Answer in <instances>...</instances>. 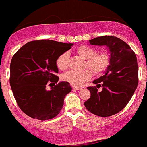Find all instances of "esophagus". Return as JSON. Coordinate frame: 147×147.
Masks as SVG:
<instances>
[{"instance_id": "1", "label": "esophagus", "mask_w": 147, "mask_h": 147, "mask_svg": "<svg viewBox=\"0 0 147 147\" xmlns=\"http://www.w3.org/2000/svg\"><path fill=\"white\" fill-rule=\"evenodd\" d=\"M73 89H74V90H81V87H78V86H73Z\"/></svg>"}]
</instances>
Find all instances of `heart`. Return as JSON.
Here are the masks:
<instances>
[{"instance_id": "1", "label": "heart", "mask_w": 147, "mask_h": 147, "mask_svg": "<svg viewBox=\"0 0 147 147\" xmlns=\"http://www.w3.org/2000/svg\"><path fill=\"white\" fill-rule=\"evenodd\" d=\"M76 53L84 59H86V67H89L96 74H100L105 71L111 62V55L109 52L102 51L96 53V50L94 48L87 45H81L77 47ZM56 63L59 70H66L68 68L67 53H63L61 54L56 59ZM91 70L90 69H86L81 71H69L62 76V78L63 81L74 86H78L91 79L93 75Z\"/></svg>"}]
</instances>
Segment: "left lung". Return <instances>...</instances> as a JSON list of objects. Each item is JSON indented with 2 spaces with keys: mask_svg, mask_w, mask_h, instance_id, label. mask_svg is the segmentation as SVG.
<instances>
[{
  "mask_svg": "<svg viewBox=\"0 0 147 147\" xmlns=\"http://www.w3.org/2000/svg\"><path fill=\"white\" fill-rule=\"evenodd\" d=\"M89 43L107 46L111 62L104 75L93 81L96 86L87 87L91 96L84 105L95 115L110 117L126 107L137 87V59L131 48L117 37L100 36L90 40ZM100 87L102 91L99 92L97 88Z\"/></svg>",
  "mask_w": 147,
  "mask_h": 147,
  "instance_id": "1",
  "label": "left lung"
}]
</instances>
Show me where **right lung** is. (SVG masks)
Masks as SVG:
<instances>
[{
  "instance_id": "add662e5",
  "label": "right lung",
  "mask_w": 147,
  "mask_h": 147,
  "mask_svg": "<svg viewBox=\"0 0 147 147\" xmlns=\"http://www.w3.org/2000/svg\"><path fill=\"white\" fill-rule=\"evenodd\" d=\"M73 45L52 40H33L13 55L10 84L18 107L26 115L45 121L59 114L71 86L66 81H61L50 91L46 86L49 81L51 87L58 83L56 59Z\"/></svg>"
}]
</instances>
